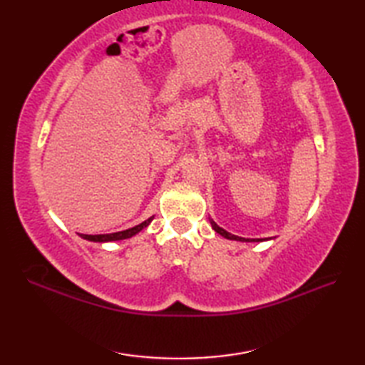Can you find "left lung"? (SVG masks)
I'll use <instances>...</instances> for the list:
<instances>
[{
  "label": "left lung",
  "instance_id": "8db88e82",
  "mask_svg": "<svg viewBox=\"0 0 365 365\" xmlns=\"http://www.w3.org/2000/svg\"><path fill=\"white\" fill-rule=\"evenodd\" d=\"M210 224H212V227L215 229V232H218L220 235H222L224 238H229V240H237V242H255V240H250V238H242V237H237V235H232V234H229L227 230H224V229H221L218 224H216L215 221H210ZM259 242V240H257Z\"/></svg>",
  "mask_w": 365,
  "mask_h": 365
}]
</instances>
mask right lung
Segmentation results:
<instances>
[{
    "label": "right lung",
    "mask_w": 365,
    "mask_h": 365,
    "mask_svg": "<svg viewBox=\"0 0 365 365\" xmlns=\"http://www.w3.org/2000/svg\"><path fill=\"white\" fill-rule=\"evenodd\" d=\"M152 220H153V216H152V218H149V220H145L144 222L138 224V226H135V227H130L127 230H120V232H114V234H103V235H83L81 234V237L84 240H89V242H100V243H103V242H115V240H125V238H130V237L136 235L138 232H141L144 227L149 226Z\"/></svg>",
    "instance_id": "right-lung-1"
}]
</instances>
